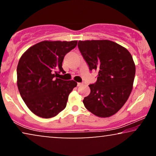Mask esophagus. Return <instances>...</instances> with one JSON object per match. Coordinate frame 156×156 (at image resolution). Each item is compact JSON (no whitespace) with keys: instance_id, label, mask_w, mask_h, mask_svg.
Returning <instances> with one entry per match:
<instances>
[{"instance_id":"obj_1","label":"esophagus","mask_w":156,"mask_h":156,"mask_svg":"<svg viewBox=\"0 0 156 156\" xmlns=\"http://www.w3.org/2000/svg\"><path fill=\"white\" fill-rule=\"evenodd\" d=\"M82 85H83V83H80V82L77 83V87H80L82 86Z\"/></svg>"}]
</instances>
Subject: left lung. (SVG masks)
Returning a JSON list of instances; mask_svg holds the SVG:
<instances>
[{
  "instance_id": "obj_1",
  "label": "left lung",
  "mask_w": 156,
  "mask_h": 156,
  "mask_svg": "<svg viewBox=\"0 0 156 156\" xmlns=\"http://www.w3.org/2000/svg\"><path fill=\"white\" fill-rule=\"evenodd\" d=\"M78 48L89 70L98 72L97 82L89 85L91 92L83 100L84 106L99 117L112 116L131 94L136 74L133 57L110 40H80Z\"/></svg>"
}]
</instances>
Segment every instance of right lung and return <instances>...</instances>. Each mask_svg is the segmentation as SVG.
Here are the masks:
<instances>
[{"instance_id": "right-lung-1", "label": "right lung", "mask_w": 156, "mask_h": 156, "mask_svg": "<svg viewBox=\"0 0 156 156\" xmlns=\"http://www.w3.org/2000/svg\"><path fill=\"white\" fill-rule=\"evenodd\" d=\"M77 41H42L30 48L17 67V84L21 97L33 114L52 118L65 109L68 97L77 83L57 78L65 74L64 57Z\"/></svg>"}]
</instances>
